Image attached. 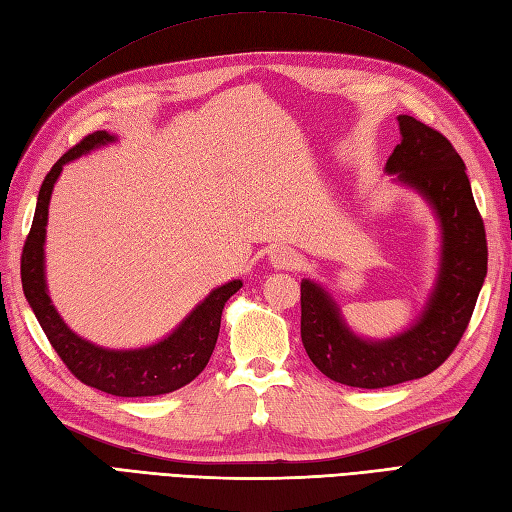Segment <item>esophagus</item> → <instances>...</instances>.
Instances as JSON below:
<instances>
[{"label":"esophagus","mask_w":512,"mask_h":512,"mask_svg":"<svg viewBox=\"0 0 512 512\" xmlns=\"http://www.w3.org/2000/svg\"><path fill=\"white\" fill-rule=\"evenodd\" d=\"M269 265L274 269H291L298 265V254L287 245H278L269 252Z\"/></svg>","instance_id":"34e87169"}]
</instances>
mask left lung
<instances>
[{
  "label": "left lung",
  "mask_w": 512,
  "mask_h": 512,
  "mask_svg": "<svg viewBox=\"0 0 512 512\" xmlns=\"http://www.w3.org/2000/svg\"><path fill=\"white\" fill-rule=\"evenodd\" d=\"M402 141L384 172L420 194L440 227V260L424 307L391 338H364L344 320L329 291L300 283V336L311 362L329 380L382 389L429 375L451 356L473 316L486 278V232L462 156L440 132L409 114L398 117Z\"/></svg>",
  "instance_id": "8db88e82"
}]
</instances>
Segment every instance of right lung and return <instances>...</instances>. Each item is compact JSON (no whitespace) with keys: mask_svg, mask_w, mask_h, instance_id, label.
Segmentation results:
<instances>
[{"mask_svg":"<svg viewBox=\"0 0 512 512\" xmlns=\"http://www.w3.org/2000/svg\"><path fill=\"white\" fill-rule=\"evenodd\" d=\"M119 137L99 130L70 148L52 165L37 196L35 218L22 254L24 296L48 336L52 349L64 360L75 378L88 387L119 398H148L163 395L190 384L212 358L225 302L243 287V280L212 289L198 305L176 325L168 336L137 349H110L81 338L52 305L46 283V225L52 190L64 165L95 152L103 145L117 143Z\"/></svg>","mask_w":512,"mask_h":512,"instance_id":"right-lung-1","label":"right lung"}]
</instances>
